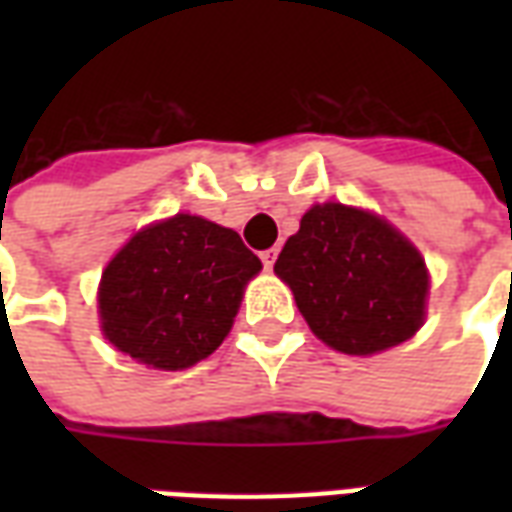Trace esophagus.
<instances>
[{"label": "esophagus", "instance_id": "1", "mask_svg": "<svg viewBox=\"0 0 512 512\" xmlns=\"http://www.w3.org/2000/svg\"><path fill=\"white\" fill-rule=\"evenodd\" d=\"M279 249L274 246V249H266V252H260V260H263V266L266 268H274V260H277Z\"/></svg>", "mask_w": 512, "mask_h": 512}]
</instances>
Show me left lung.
<instances>
[{"instance_id": "obj_1", "label": "left lung", "mask_w": 512, "mask_h": 512, "mask_svg": "<svg viewBox=\"0 0 512 512\" xmlns=\"http://www.w3.org/2000/svg\"><path fill=\"white\" fill-rule=\"evenodd\" d=\"M274 271L312 334L343 354L370 356L406 343L425 321V260L406 235L362 208L312 205Z\"/></svg>"}]
</instances>
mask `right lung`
<instances>
[{
    "instance_id": "add662e5",
    "label": "right lung",
    "mask_w": 512,
    "mask_h": 512,
    "mask_svg": "<svg viewBox=\"0 0 512 512\" xmlns=\"http://www.w3.org/2000/svg\"><path fill=\"white\" fill-rule=\"evenodd\" d=\"M260 268L235 230L175 213L139 230L104 268L101 332L142 365L186 370L230 334Z\"/></svg>"
}]
</instances>
